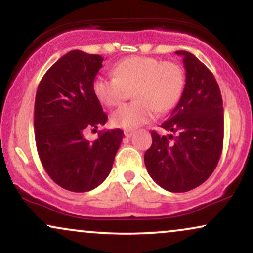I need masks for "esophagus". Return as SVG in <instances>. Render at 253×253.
Returning <instances> with one entry per match:
<instances>
[{
    "label": "esophagus",
    "instance_id": "1",
    "mask_svg": "<svg viewBox=\"0 0 253 253\" xmlns=\"http://www.w3.org/2000/svg\"><path fill=\"white\" fill-rule=\"evenodd\" d=\"M124 133H125V136H126V138H130V136L133 135V133H134V130H132V129H126Z\"/></svg>",
    "mask_w": 253,
    "mask_h": 253
}]
</instances>
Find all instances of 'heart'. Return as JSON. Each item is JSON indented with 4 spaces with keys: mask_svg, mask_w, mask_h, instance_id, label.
<instances>
[{
    "mask_svg": "<svg viewBox=\"0 0 253 253\" xmlns=\"http://www.w3.org/2000/svg\"><path fill=\"white\" fill-rule=\"evenodd\" d=\"M112 77L98 76L92 91L107 107H117L129 96L136 101L113 113L112 124L124 129H135L150 123L159 112H169L181 100L184 90V71L175 62L153 57L134 56L113 68Z\"/></svg>",
    "mask_w": 253,
    "mask_h": 253,
    "instance_id": "1",
    "label": "heart"
}]
</instances>
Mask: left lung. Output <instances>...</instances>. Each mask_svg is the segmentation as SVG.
Wrapping results in <instances>:
<instances>
[{
	"label": "left lung",
	"mask_w": 253,
	"mask_h": 253,
	"mask_svg": "<svg viewBox=\"0 0 253 253\" xmlns=\"http://www.w3.org/2000/svg\"><path fill=\"white\" fill-rule=\"evenodd\" d=\"M176 54L183 57L185 85L181 100L161 127L177 135H159L153 130L144 161L157 184L168 191L184 193L207 181L219 163L223 107L219 85L207 66L187 51Z\"/></svg>",
	"instance_id": "8db88e82"
}]
</instances>
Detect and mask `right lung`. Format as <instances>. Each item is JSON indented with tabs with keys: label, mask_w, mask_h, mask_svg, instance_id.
<instances>
[{
	"label": "right lung",
	"mask_w": 253,
	"mask_h": 253,
	"mask_svg": "<svg viewBox=\"0 0 253 253\" xmlns=\"http://www.w3.org/2000/svg\"><path fill=\"white\" fill-rule=\"evenodd\" d=\"M102 62L98 54L70 51L48 69L37 90L38 155L53 182L75 193L95 189L108 177L124 138L121 129L100 133L92 143L84 136L108 119L92 91Z\"/></svg>",
	"instance_id": "1"
}]
</instances>
